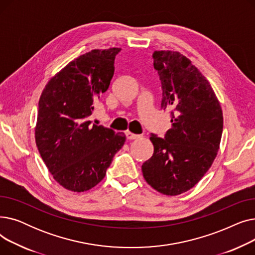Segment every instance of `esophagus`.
<instances>
[{
    "instance_id": "1",
    "label": "esophagus",
    "mask_w": 255,
    "mask_h": 255,
    "mask_svg": "<svg viewBox=\"0 0 255 255\" xmlns=\"http://www.w3.org/2000/svg\"><path fill=\"white\" fill-rule=\"evenodd\" d=\"M125 135L128 139H136V138H139L140 135H137V134H134V133H132L130 131H126L125 132Z\"/></svg>"
}]
</instances>
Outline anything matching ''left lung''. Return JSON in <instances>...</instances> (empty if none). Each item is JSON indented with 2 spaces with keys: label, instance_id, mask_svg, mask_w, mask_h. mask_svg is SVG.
I'll use <instances>...</instances> for the list:
<instances>
[{
  "label": "left lung",
  "instance_id": "obj_1",
  "mask_svg": "<svg viewBox=\"0 0 255 255\" xmlns=\"http://www.w3.org/2000/svg\"><path fill=\"white\" fill-rule=\"evenodd\" d=\"M161 82V109L172 127L162 137L151 133L153 156L143 162L144 180L158 192L178 195L194 187L211 167L223 130L221 106L206 77L177 51H155Z\"/></svg>",
  "mask_w": 255,
  "mask_h": 255
}]
</instances>
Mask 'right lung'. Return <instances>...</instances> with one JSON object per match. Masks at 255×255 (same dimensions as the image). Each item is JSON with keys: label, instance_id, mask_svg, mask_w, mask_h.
I'll return each mask as SVG.
<instances>
[{"label": "right lung", "instance_id": "obj_1", "mask_svg": "<svg viewBox=\"0 0 255 255\" xmlns=\"http://www.w3.org/2000/svg\"><path fill=\"white\" fill-rule=\"evenodd\" d=\"M121 48L94 49L53 76L38 103L35 137L51 175L64 188L84 192L105 177L126 136L92 124L91 115L115 73Z\"/></svg>", "mask_w": 255, "mask_h": 255}]
</instances>
